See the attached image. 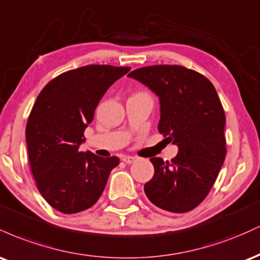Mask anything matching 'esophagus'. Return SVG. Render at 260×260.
I'll list each match as a JSON object with an SVG mask.
<instances>
[{"label": "esophagus", "mask_w": 260, "mask_h": 260, "mask_svg": "<svg viewBox=\"0 0 260 260\" xmlns=\"http://www.w3.org/2000/svg\"><path fill=\"white\" fill-rule=\"evenodd\" d=\"M136 160H137L136 156H129V155H124V156H122V161H124L126 164H132Z\"/></svg>", "instance_id": "1"}]
</instances>
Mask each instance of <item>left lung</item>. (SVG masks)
<instances>
[{
  "instance_id": "left-lung-1",
  "label": "left lung",
  "mask_w": 260,
  "mask_h": 260,
  "mask_svg": "<svg viewBox=\"0 0 260 260\" xmlns=\"http://www.w3.org/2000/svg\"><path fill=\"white\" fill-rule=\"evenodd\" d=\"M159 95L160 134L178 145L171 161L151 157L155 172L144 192L162 210L187 213L207 198L226 156L225 111L213 83L177 64H155L128 74Z\"/></svg>"
}]
</instances>
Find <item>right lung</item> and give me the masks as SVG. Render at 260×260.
Returning <instances> with one entry per match:
<instances>
[{"label": "right lung", "instance_id": "1", "mask_svg": "<svg viewBox=\"0 0 260 260\" xmlns=\"http://www.w3.org/2000/svg\"><path fill=\"white\" fill-rule=\"evenodd\" d=\"M131 67L88 64L50 80L39 94L25 128L29 165L39 192L63 214L86 210L100 198L116 156L79 151L84 131L110 85Z\"/></svg>", "mask_w": 260, "mask_h": 260}]
</instances>
